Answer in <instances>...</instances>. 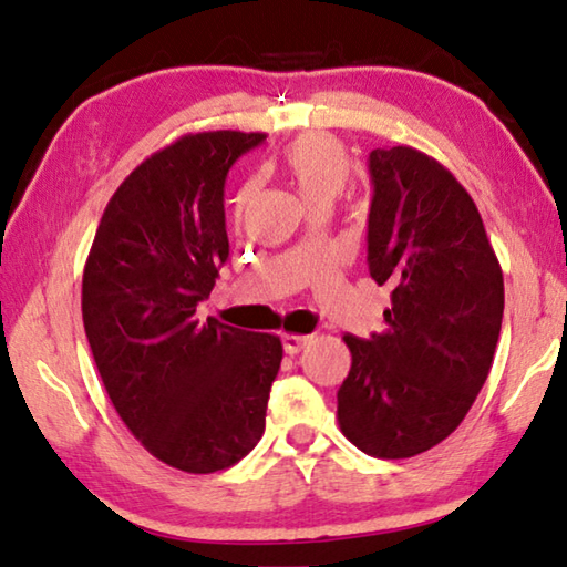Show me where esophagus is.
<instances>
[{
	"mask_svg": "<svg viewBox=\"0 0 567 567\" xmlns=\"http://www.w3.org/2000/svg\"><path fill=\"white\" fill-rule=\"evenodd\" d=\"M311 341V336H299V333H284V349L286 353H299L306 343Z\"/></svg>",
	"mask_w": 567,
	"mask_h": 567,
	"instance_id": "34e87169",
	"label": "esophagus"
}]
</instances>
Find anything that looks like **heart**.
<instances>
[{
    "label": "heart",
    "instance_id": "b5f03b06",
    "mask_svg": "<svg viewBox=\"0 0 567 567\" xmlns=\"http://www.w3.org/2000/svg\"><path fill=\"white\" fill-rule=\"evenodd\" d=\"M284 176L289 178L296 194L303 198L306 206L319 202L333 204L351 178V156L346 146L329 134H306L284 148L281 154ZM256 184H244L234 198L236 216H244L251 206Z\"/></svg>",
    "mask_w": 567,
    "mask_h": 567
}]
</instances>
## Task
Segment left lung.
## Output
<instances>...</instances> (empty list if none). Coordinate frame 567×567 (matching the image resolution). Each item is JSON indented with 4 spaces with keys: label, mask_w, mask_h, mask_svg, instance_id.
<instances>
[{
    "label": "left lung",
    "mask_w": 567,
    "mask_h": 567,
    "mask_svg": "<svg viewBox=\"0 0 567 567\" xmlns=\"http://www.w3.org/2000/svg\"><path fill=\"white\" fill-rule=\"evenodd\" d=\"M369 271L391 289L385 331L343 336L346 439L411 458L458 429L488 379L503 321V271L471 194L413 146L373 148Z\"/></svg>",
    "instance_id": "8db88e82"
}]
</instances>
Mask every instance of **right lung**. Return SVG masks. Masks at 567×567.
Returning a JSON list of instances; mask_svg holds the SVG:
<instances>
[{
	"label": "right lung",
	"mask_w": 567,
	"mask_h": 567,
	"mask_svg": "<svg viewBox=\"0 0 567 567\" xmlns=\"http://www.w3.org/2000/svg\"><path fill=\"white\" fill-rule=\"evenodd\" d=\"M266 134H186L138 164L99 221L82 316L104 389L154 458L216 473L254 451L284 359L278 336L206 319L228 258V168Z\"/></svg>",
	"instance_id": "1"
}]
</instances>
